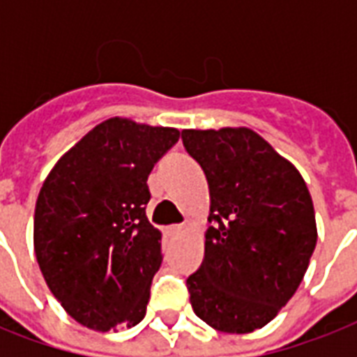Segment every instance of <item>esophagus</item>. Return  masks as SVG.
I'll use <instances>...</instances> for the list:
<instances>
[{"label":"esophagus","instance_id":"obj_1","mask_svg":"<svg viewBox=\"0 0 357 357\" xmlns=\"http://www.w3.org/2000/svg\"><path fill=\"white\" fill-rule=\"evenodd\" d=\"M185 231V224H178V226H172L170 228V234L172 235H179V234H183Z\"/></svg>","mask_w":357,"mask_h":357}]
</instances>
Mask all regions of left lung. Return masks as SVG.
I'll return each mask as SVG.
<instances>
[{
  "mask_svg": "<svg viewBox=\"0 0 357 357\" xmlns=\"http://www.w3.org/2000/svg\"><path fill=\"white\" fill-rule=\"evenodd\" d=\"M211 196L206 254L187 278L190 305L215 330L248 333L296 293L317 244L313 202L296 168L246 128L183 129Z\"/></svg>",
  "mask_w": 357,
  "mask_h": 357,
  "instance_id": "1",
  "label": "left lung"
}]
</instances>
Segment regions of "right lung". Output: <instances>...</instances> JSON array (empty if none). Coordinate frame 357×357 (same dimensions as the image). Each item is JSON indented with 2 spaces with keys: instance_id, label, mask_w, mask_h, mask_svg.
<instances>
[{
  "instance_id": "add662e5",
  "label": "right lung",
  "mask_w": 357,
  "mask_h": 357,
  "mask_svg": "<svg viewBox=\"0 0 357 357\" xmlns=\"http://www.w3.org/2000/svg\"><path fill=\"white\" fill-rule=\"evenodd\" d=\"M179 139L174 128L109 119L66 151L42 185L35 254L66 313L109 332L146 315L162 261L161 231L146 217L151 168Z\"/></svg>"
}]
</instances>
